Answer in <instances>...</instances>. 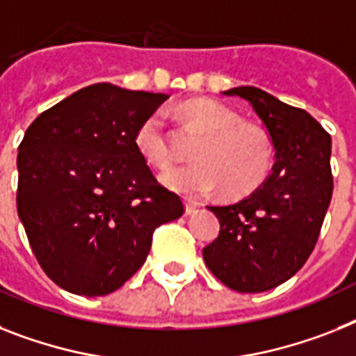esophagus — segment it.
I'll use <instances>...</instances> for the list:
<instances>
[{
	"label": "esophagus",
	"mask_w": 356,
	"mask_h": 356,
	"mask_svg": "<svg viewBox=\"0 0 356 356\" xmlns=\"http://www.w3.org/2000/svg\"><path fill=\"white\" fill-rule=\"evenodd\" d=\"M196 211H198V204L193 202V200H185V213L195 214Z\"/></svg>",
	"instance_id": "34e87169"
}]
</instances>
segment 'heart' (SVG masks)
I'll list each match as a JSON object with an SVG mask.
<instances>
[{"mask_svg": "<svg viewBox=\"0 0 356 356\" xmlns=\"http://www.w3.org/2000/svg\"><path fill=\"white\" fill-rule=\"evenodd\" d=\"M181 114L204 138L193 149L196 163L161 176L169 189L202 198L222 187L227 196H238L264 180L273 160L271 140L264 129L242 123L234 111L207 99L191 102ZM136 147L149 165L160 171L172 165L175 143L165 111L143 120L136 132Z\"/></svg>", "mask_w": 356, "mask_h": 356, "instance_id": "b5f03b06", "label": "heart"}]
</instances>
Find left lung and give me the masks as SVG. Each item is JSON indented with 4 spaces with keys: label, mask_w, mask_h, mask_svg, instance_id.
<instances>
[{
    "label": "left lung",
    "mask_w": 356,
    "mask_h": 356,
    "mask_svg": "<svg viewBox=\"0 0 356 356\" xmlns=\"http://www.w3.org/2000/svg\"><path fill=\"white\" fill-rule=\"evenodd\" d=\"M224 94L251 104L277 161L251 195L209 207L220 220V234L204 248V260L231 289L262 293L289 280L315 249L333 196L331 136L304 108L262 89L236 87Z\"/></svg>",
    "instance_id": "obj_1"
}]
</instances>
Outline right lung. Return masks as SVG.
<instances>
[{"instance_id":"right-lung-1","label":"right lung","mask_w":356,"mask_h":356,"mask_svg":"<svg viewBox=\"0 0 356 356\" xmlns=\"http://www.w3.org/2000/svg\"><path fill=\"white\" fill-rule=\"evenodd\" d=\"M167 94L94 83L47 108L17 152V214L32 252L69 293L104 296L143 266L152 233L184 214L136 132Z\"/></svg>"}]
</instances>
